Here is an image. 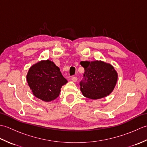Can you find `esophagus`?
<instances>
[{"label":"esophagus","instance_id":"esophagus-1","mask_svg":"<svg viewBox=\"0 0 147 147\" xmlns=\"http://www.w3.org/2000/svg\"><path fill=\"white\" fill-rule=\"evenodd\" d=\"M71 80L73 81V82H76L77 81H78V78L77 77H73L71 78Z\"/></svg>","mask_w":147,"mask_h":147}]
</instances>
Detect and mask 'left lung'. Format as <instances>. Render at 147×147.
<instances>
[{
	"label": "left lung",
	"mask_w": 147,
	"mask_h": 147,
	"mask_svg": "<svg viewBox=\"0 0 147 147\" xmlns=\"http://www.w3.org/2000/svg\"><path fill=\"white\" fill-rule=\"evenodd\" d=\"M85 69L84 80L80 82V90L85 97L96 100L105 97L113 91L118 74L114 67L102 61H82Z\"/></svg>",
	"instance_id": "8db88e82"
}]
</instances>
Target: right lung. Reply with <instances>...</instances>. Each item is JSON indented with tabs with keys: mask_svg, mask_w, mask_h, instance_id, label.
Returning <instances> with one entry per match:
<instances>
[{
	"mask_svg": "<svg viewBox=\"0 0 147 147\" xmlns=\"http://www.w3.org/2000/svg\"><path fill=\"white\" fill-rule=\"evenodd\" d=\"M26 80L33 95L44 102L57 98L61 87L67 82L59 67L49 59L39 61L31 66Z\"/></svg>",
	"mask_w": 147,
	"mask_h": 147,
	"instance_id": "1",
	"label": "right lung"
}]
</instances>
